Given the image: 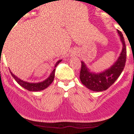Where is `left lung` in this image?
Returning <instances> with one entry per match:
<instances>
[{
    "label": "left lung",
    "instance_id": "obj_1",
    "mask_svg": "<svg viewBox=\"0 0 134 134\" xmlns=\"http://www.w3.org/2000/svg\"><path fill=\"white\" fill-rule=\"evenodd\" d=\"M118 31V33L122 43V50L117 61L109 68L99 73L90 71L83 61H81V68L80 71V80L81 83L93 91H102L108 88L117 80L124 70L126 61V47L125 40L121 31Z\"/></svg>",
    "mask_w": 134,
    "mask_h": 134
}]
</instances>
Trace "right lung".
I'll return each instance as SVG.
<instances>
[{"mask_svg": "<svg viewBox=\"0 0 134 134\" xmlns=\"http://www.w3.org/2000/svg\"><path fill=\"white\" fill-rule=\"evenodd\" d=\"M61 61H62V60H59V61L56 63L55 67H56L57 66V65H58ZM55 69H54L53 70V71L51 72V73L50 74V75H49V77L47 79H45L44 81H43L39 82V83H29V82L24 81L23 80L20 79L19 77H17L16 76L14 75L10 71V74H11V75L13 77L14 80L16 81L20 86L23 87V88H25V89H26V90H29V91H41V90H44V89H46L47 87H48L52 83V82L53 81L54 77H55Z\"/></svg>", "mask_w": 134, "mask_h": 134, "instance_id": "obj_1", "label": "right lung"}]
</instances>
